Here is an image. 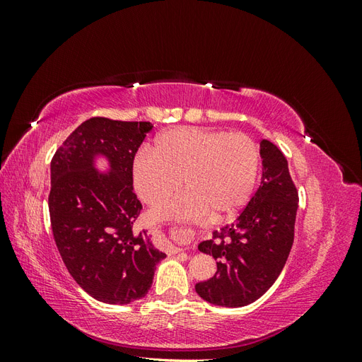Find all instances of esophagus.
<instances>
[{"instance_id": "esophagus-1", "label": "esophagus", "mask_w": 362, "mask_h": 362, "mask_svg": "<svg viewBox=\"0 0 362 362\" xmlns=\"http://www.w3.org/2000/svg\"><path fill=\"white\" fill-rule=\"evenodd\" d=\"M154 234L158 237V240H160V245H161V247L164 249V252H166V254H169V255H175V254H178V252L184 250L182 247H180V246H177V245H173L172 242H169L168 238H164L158 231H154Z\"/></svg>"}]
</instances>
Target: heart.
I'll list each match as a JSON object with an SVG mask.
<instances>
[{
  "label": "heart",
  "instance_id": "1",
  "mask_svg": "<svg viewBox=\"0 0 362 362\" xmlns=\"http://www.w3.org/2000/svg\"><path fill=\"white\" fill-rule=\"evenodd\" d=\"M255 141L243 133L193 127L169 129L154 149L140 151L133 163V182L140 199L157 205L182 185L187 192L154 208L152 222L225 221L249 201L258 173Z\"/></svg>",
  "mask_w": 362,
  "mask_h": 362
}]
</instances>
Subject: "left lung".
<instances>
[{
  "mask_svg": "<svg viewBox=\"0 0 362 362\" xmlns=\"http://www.w3.org/2000/svg\"><path fill=\"white\" fill-rule=\"evenodd\" d=\"M259 156L261 184L242 214L198 246L217 262L216 275L194 286L213 305L240 308L255 302L275 284L290 255L298 192L276 145L261 140Z\"/></svg>",
  "mask_w": 362,
  "mask_h": 362,
  "instance_id": "obj_1",
  "label": "left lung"
}]
</instances>
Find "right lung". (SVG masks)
<instances>
[{"label": "right lung", "instance_id": "obj_1", "mask_svg": "<svg viewBox=\"0 0 362 362\" xmlns=\"http://www.w3.org/2000/svg\"><path fill=\"white\" fill-rule=\"evenodd\" d=\"M152 127L92 117L72 131L51 161L54 240L71 276L104 303L144 298L166 258L146 231H134L141 204L133 190V161Z\"/></svg>", "mask_w": 362, "mask_h": 362}]
</instances>
